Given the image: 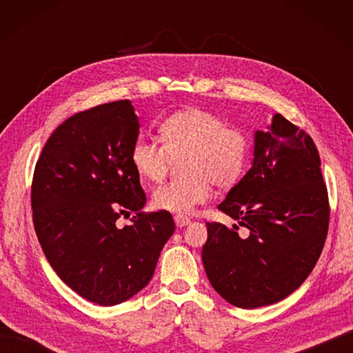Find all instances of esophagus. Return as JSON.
<instances>
[{"label":"esophagus","mask_w":353,"mask_h":353,"mask_svg":"<svg viewBox=\"0 0 353 353\" xmlns=\"http://www.w3.org/2000/svg\"><path fill=\"white\" fill-rule=\"evenodd\" d=\"M174 221H176V226L177 228H185V226H188V224L191 223V220L188 219V216H183V215H176L174 216Z\"/></svg>","instance_id":"esophagus-1"}]
</instances>
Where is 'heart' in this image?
I'll return each instance as SVG.
<instances>
[{
    "label": "heart",
    "instance_id": "1",
    "mask_svg": "<svg viewBox=\"0 0 353 353\" xmlns=\"http://www.w3.org/2000/svg\"><path fill=\"white\" fill-rule=\"evenodd\" d=\"M159 137L162 145L145 138L134 141L130 162L142 181L159 182L167 174L171 157L186 153L183 165L190 176L153 191V205L162 211L190 214L211 196L212 182L219 188H229L249 163L247 134L205 109L188 108L171 114L159 124Z\"/></svg>",
    "mask_w": 353,
    "mask_h": 353
}]
</instances>
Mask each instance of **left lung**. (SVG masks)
Wrapping results in <instances>:
<instances>
[{
	"label": "left lung",
	"instance_id": "8db88e82",
	"mask_svg": "<svg viewBox=\"0 0 353 353\" xmlns=\"http://www.w3.org/2000/svg\"><path fill=\"white\" fill-rule=\"evenodd\" d=\"M250 170L219 205L249 229L208 223L201 259L214 290L238 308L288 297L305 282L323 250L327 191L317 147L281 114L253 134Z\"/></svg>",
	"mask_w": 353,
	"mask_h": 353
}]
</instances>
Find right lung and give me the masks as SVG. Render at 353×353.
Returning a JSON list of instances; mask_svg holds the SVG:
<instances>
[{
    "label": "right lung",
    "mask_w": 353,
    "mask_h": 353,
    "mask_svg": "<svg viewBox=\"0 0 353 353\" xmlns=\"http://www.w3.org/2000/svg\"><path fill=\"white\" fill-rule=\"evenodd\" d=\"M138 134L130 100L101 104L59 125L34 168L33 223L45 256L71 290L101 306L145 287L176 229L167 211L142 212L145 192L130 162ZM132 212L130 225L116 226Z\"/></svg>",
    "instance_id": "right-lung-1"
}]
</instances>
